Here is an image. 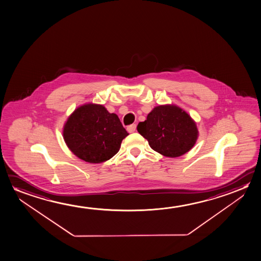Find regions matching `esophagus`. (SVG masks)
I'll use <instances>...</instances> for the list:
<instances>
[{"label": "esophagus", "mask_w": 261, "mask_h": 261, "mask_svg": "<svg viewBox=\"0 0 261 261\" xmlns=\"http://www.w3.org/2000/svg\"><path fill=\"white\" fill-rule=\"evenodd\" d=\"M127 130H128L129 133H134V132L136 130V124L129 125L128 128H127Z\"/></svg>", "instance_id": "obj_1"}]
</instances>
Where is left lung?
Listing matches in <instances>:
<instances>
[{"label": "left lung", "mask_w": 261, "mask_h": 261, "mask_svg": "<svg viewBox=\"0 0 261 261\" xmlns=\"http://www.w3.org/2000/svg\"><path fill=\"white\" fill-rule=\"evenodd\" d=\"M137 129L150 148L165 157L177 158L190 151L199 137L194 120L174 104L159 105L140 122Z\"/></svg>", "instance_id": "8db88e82"}]
</instances>
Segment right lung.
<instances>
[{
	"label": "right lung",
	"instance_id": "right-lung-1",
	"mask_svg": "<svg viewBox=\"0 0 261 261\" xmlns=\"http://www.w3.org/2000/svg\"><path fill=\"white\" fill-rule=\"evenodd\" d=\"M128 133L119 117L101 104L85 103L68 117L62 136L75 156L89 163H101L120 150Z\"/></svg>",
	"mask_w": 261,
	"mask_h": 261
}]
</instances>
